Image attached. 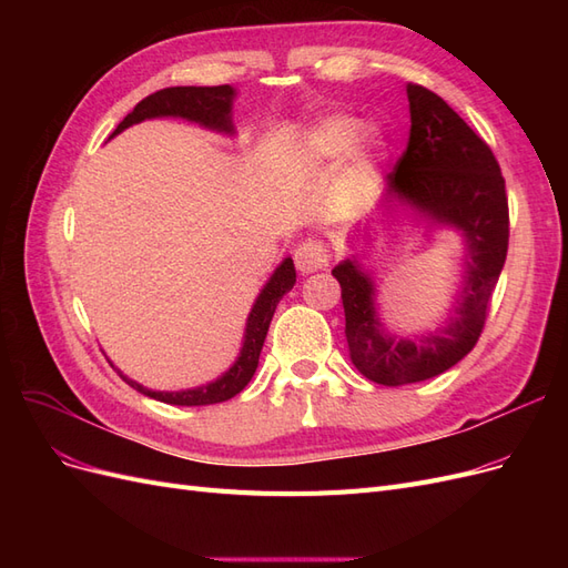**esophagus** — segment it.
I'll return each mask as SVG.
<instances>
[{
	"mask_svg": "<svg viewBox=\"0 0 568 568\" xmlns=\"http://www.w3.org/2000/svg\"><path fill=\"white\" fill-rule=\"evenodd\" d=\"M294 257H296V267L303 274H313L329 265L332 255H329V248H326V244L320 242V239H305V242L298 244Z\"/></svg>",
	"mask_w": 568,
	"mask_h": 568,
	"instance_id": "obj_1",
	"label": "esophagus"
}]
</instances>
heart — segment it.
<instances>
[{
	"instance_id": "b5f03b06",
	"label": "heart",
	"mask_w": 568,
	"mask_h": 568,
	"mask_svg": "<svg viewBox=\"0 0 568 568\" xmlns=\"http://www.w3.org/2000/svg\"><path fill=\"white\" fill-rule=\"evenodd\" d=\"M357 132H359L357 120H351V118L329 120V123H324L315 132V146L322 156H336V153L346 151L351 146Z\"/></svg>"
}]
</instances>
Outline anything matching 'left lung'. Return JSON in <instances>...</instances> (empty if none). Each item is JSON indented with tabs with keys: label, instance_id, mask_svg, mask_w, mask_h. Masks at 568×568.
Listing matches in <instances>:
<instances>
[{
	"label": "left lung",
	"instance_id": "obj_1",
	"mask_svg": "<svg viewBox=\"0 0 568 568\" xmlns=\"http://www.w3.org/2000/svg\"><path fill=\"white\" fill-rule=\"evenodd\" d=\"M407 99L409 140L388 173V194L457 227L467 239L469 263L453 322L422 341L382 332L374 284L357 261H343L332 270L341 284L353 365L382 386L432 379L476 346L509 246L505 178L490 146L432 90L407 82Z\"/></svg>",
	"mask_w": 568,
	"mask_h": 568
}]
</instances>
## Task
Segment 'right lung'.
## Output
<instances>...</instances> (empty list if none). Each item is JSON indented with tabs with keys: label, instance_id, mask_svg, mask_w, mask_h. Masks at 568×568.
I'll use <instances>...</instances> for the list:
<instances>
[{
	"label": "right lung",
	"instance_id": "obj_1",
	"mask_svg": "<svg viewBox=\"0 0 568 568\" xmlns=\"http://www.w3.org/2000/svg\"><path fill=\"white\" fill-rule=\"evenodd\" d=\"M232 99L234 90L230 84H217V88H165L149 94L142 99L140 104L134 106L132 113L125 115L123 123L115 128L113 134L123 132L125 128L142 123L146 118H159V115H175V118H186L194 120V123H201L205 128H213L220 132H232ZM111 134V136H113ZM296 284V267L291 257L274 270L270 282L257 296L253 311L248 315L246 324V336H244V346L242 353H239L236 363L209 386L192 388V390H180V393H163V390H149L140 386L136 382L123 376V382H128L132 388L140 393L149 395L153 400H161L168 405H186V407H199V405H215V403H225L234 398L236 393H242L246 384L251 382V376L255 374L257 367V357H261L263 343L270 329V322L274 311H277L280 301L284 298L286 291L294 288Z\"/></svg>",
	"mask_w": 568,
	"mask_h": 568
}]
</instances>
